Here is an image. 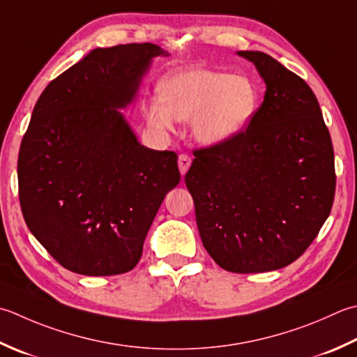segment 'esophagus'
Listing matches in <instances>:
<instances>
[{"label": "esophagus", "mask_w": 357, "mask_h": 357, "mask_svg": "<svg viewBox=\"0 0 357 357\" xmlns=\"http://www.w3.org/2000/svg\"><path fill=\"white\" fill-rule=\"evenodd\" d=\"M190 164H192V158L188 155H181L178 159V165H179V172L181 174H185L187 170L190 169Z\"/></svg>", "instance_id": "34e87169"}]
</instances>
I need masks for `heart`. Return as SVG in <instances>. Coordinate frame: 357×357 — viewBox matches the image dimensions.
Masks as SVG:
<instances>
[{
	"label": "heart",
	"instance_id": "obj_1",
	"mask_svg": "<svg viewBox=\"0 0 357 357\" xmlns=\"http://www.w3.org/2000/svg\"><path fill=\"white\" fill-rule=\"evenodd\" d=\"M160 99L146 107V119L159 130H170L176 119L190 121L197 141L220 145L249 127L258 108V89L244 75L184 69L160 82Z\"/></svg>",
	"mask_w": 357,
	"mask_h": 357
}]
</instances>
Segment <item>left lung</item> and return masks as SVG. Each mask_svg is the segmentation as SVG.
Returning <instances> with one entry per match:
<instances>
[{
    "instance_id": "obj_1",
    "label": "left lung",
    "mask_w": 357,
    "mask_h": 357,
    "mask_svg": "<svg viewBox=\"0 0 357 357\" xmlns=\"http://www.w3.org/2000/svg\"><path fill=\"white\" fill-rule=\"evenodd\" d=\"M266 83L235 139L193 151L185 185L215 263L236 274L288 266L316 238L336 192L334 151L317 97L260 51H240Z\"/></svg>"
}]
</instances>
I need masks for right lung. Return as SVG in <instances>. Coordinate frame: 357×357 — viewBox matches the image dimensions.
Segmentation results:
<instances>
[{"instance_id": "1", "label": "right lung", "mask_w": 357, "mask_h": 357, "mask_svg": "<svg viewBox=\"0 0 357 357\" xmlns=\"http://www.w3.org/2000/svg\"><path fill=\"white\" fill-rule=\"evenodd\" d=\"M151 43L97 47L38 97L18 155L24 221L63 268L117 275L141 260L146 232L181 174L174 151L137 142L119 108L132 102Z\"/></svg>"}]
</instances>
